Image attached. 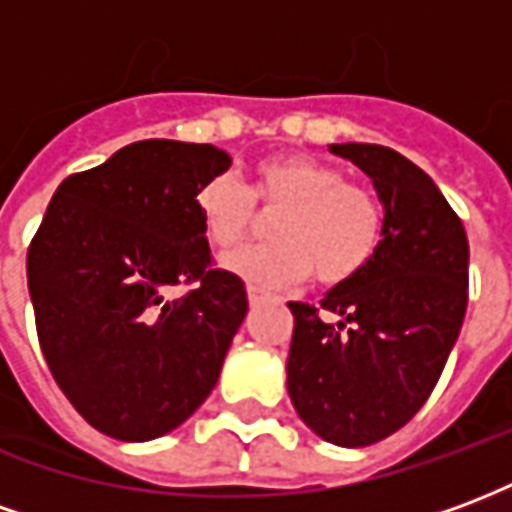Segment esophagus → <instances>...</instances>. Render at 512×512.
<instances>
[{"instance_id":"esophagus-1","label":"esophagus","mask_w":512,"mask_h":512,"mask_svg":"<svg viewBox=\"0 0 512 512\" xmlns=\"http://www.w3.org/2000/svg\"><path fill=\"white\" fill-rule=\"evenodd\" d=\"M246 293H249V304H252V307H257V304H263V301L268 299V293H263L260 288H249Z\"/></svg>"}]
</instances>
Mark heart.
<instances>
[{
  "mask_svg": "<svg viewBox=\"0 0 512 512\" xmlns=\"http://www.w3.org/2000/svg\"><path fill=\"white\" fill-rule=\"evenodd\" d=\"M194 205L219 249L241 244L255 230L257 205L279 213L271 227L277 241L246 246L224 260L227 271L263 290L299 285L310 274L321 288H340L373 263L384 238V205L373 191L296 153L263 158L252 189L230 172L213 175L197 189Z\"/></svg>",
  "mask_w": 512,
  "mask_h": 512,
  "instance_id": "heart-1",
  "label": "heart"
}]
</instances>
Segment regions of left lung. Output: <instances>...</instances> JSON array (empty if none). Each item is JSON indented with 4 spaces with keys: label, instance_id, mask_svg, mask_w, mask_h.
<instances>
[{
    "label": "left lung",
    "instance_id": "obj_1",
    "mask_svg": "<svg viewBox=\"0 0 512 512\" xmlns=\"http://www.w3.org/2000/svg\"><path fill=\"white\" fill-rule=\"evenodd\" d=\"M373 178L384 238L373 263L321 307L290 301L288 392L321 439L367 447L425 406L461 332L469 241L422 169L384 145H329Z\"/></svg>",
    "mask_w": 512,
    "mask_h": 512
}]
</instances>
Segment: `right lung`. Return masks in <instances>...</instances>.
Returning a JSON list of instances; mask_svg holds the SVG:
<instances>
[{
	"mask_svg": "<svg viewBox=\"0 0 512 512\" xmlns=\"http://www.w3.org/2000/svg\"><path fill=\"white\" fill-rule=\"evenodd\" d=\"M227 167L213 145L134 142L62 180L29 244L40 351L112 439L164 436L219 381L249 301L241 277L213 266L194 197ZM175 284L192 290L172 297Z\"/></svg>",
	"mask_w": 512,
	"mask_h": 512,
	"instance_id": "1",
	"label": "right lung"
}]
</instances>
